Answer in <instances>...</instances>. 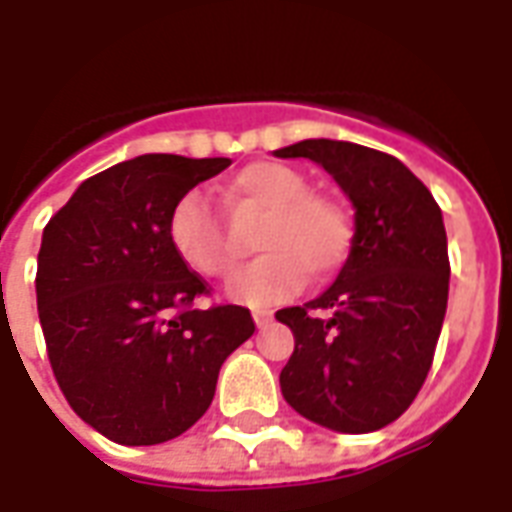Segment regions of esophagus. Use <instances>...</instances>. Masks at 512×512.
Returning a JSON list of instances; mask_svg holds the SVG:
<instances>
[{"mask_svg": "<svg viewBox=\"0 0 512 512\" xmlns=\"http://www.w3.org/2000/svg\"><path fill=\"white\" fill-rule=\"evenodd\" d=\"M252 318H255L257 329H266L268 323H271V312H268V310H255V312H252Z\"/></svg>", "mask_w": 512, "mask_h": 512, "instance_id": "obj_1", "label": "esophagus"}]
</instances>
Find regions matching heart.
I'll return each mask as SVG.
<instances>
[{
	"label": "heart",
	"instance_id": "1",
	"mask_svg": "<svg viewBox=\"0 0 512 512\" xmlns=\"http://www.w3.org/2000/svg\"><path fill=\"white\" fill-rule=\"evenodd\" d=\"M230 197L266 211L257 230L263 255L244 266L227 285L230 299L252 307L277 304L312 279H326L351 252L348 213L329 197L310 191L299 169L282 161H255L230 178ZM167 241L183 266L200 277H224L233 249L219 216L202 191L191 189L172 202Z\"/></svg>",
	"mask_w": 512,
	"mask_h": 512
}]
</instances>
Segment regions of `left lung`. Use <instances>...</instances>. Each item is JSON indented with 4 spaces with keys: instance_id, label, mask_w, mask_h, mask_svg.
Instances as JSON below:
<instances>
[{
    "instance_id": "1",
    "label": "left lung",
    "mask_w": 512,
    "mask_h": 512,
    "mask_svg": "<svg viewBox=\"0 0 512 512\" xmlns=\"http://www.w3.org/2000/svg\"><path fill=\"white\" fill-rule=\"evenodd\" d=\"M277 156L321 164L356 208L337 282L277 312L296 340L282 395L329 430L384 428L414 403L439 343L450 293L441 208L411 169L373 147L304 139Z\"/></svg>"
}]
</instances>
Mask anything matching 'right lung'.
Wrapping results in <instances>:
<instances>
[{"label":"right lung","instance_id":"add662e5","mask_svg":"<svg viewBox=\"0 0 512 512\" xmlns=\"http://www.w3.org/2000/svg\"><path fill=\"white\" fill-rule=\"evenodd\" d=\"M227 167L136 156L84 180L43 230L35 290L51 370L73 411L117 444L186 433L255 332L246 307H194L211 288L167 241L172 202Z\"/></svg>","mask_w":512,"mask_h":512}]
</instances>
